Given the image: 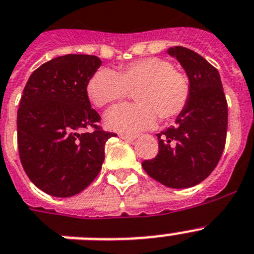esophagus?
Masks as SVG:
<instances>
[{
	"label": "esophagus",
	"mask_w": 254,
	"mask_h": 254,
	"mask_svg": "<svg viewBox=\"0 0 254 254\" xmlns=\"http://www.w3.org/2000/svg\"><path fill=\"white\" fill-rule=\"evenodd\" d=\"M119 137L123 138V140H126V141H135L136 138H137V136H136V135H126V133H121V135H119Z\"/></svg>",
	"instance_id": "obj_1"
}]
</instances>
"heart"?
Returning <instances> with one entry per match:
<instances>
[{"label": "heart", "mask_w": 254, "mask_h": 254, "mask_svg": "<svg viewBox=\"0 0 254 254\" xmlns=\"http://www.w3.org/2000/svg\"><path fill=\"white\" fill-rule=\"evenodd\" d=\"M135 91L137 104L110 110L105 117L109 128L135 133L157 125L158 117L170 121L185 109L190 82L184 73L159 58H148L126 65L118 71L101 68L88 79L86 92L97 108L114 105Z\"/></svg>", "instance_id": "heart-1"}]
</instances>
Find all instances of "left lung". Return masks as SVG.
<instances>
[{
	"label": "left lung",
	"mask_w": 254,
	"mask_h": 254,
	"mask_svg": "<svg viewBox=\"0 0 254 254\" xmlns=\"http://www.w3.org/2000/svg\"><path fill=\"white\" fill-rule=\"evenodd\" d=\"M190 82V97L176 126L158 133L159 153L142 162L151 179L172 189L198 185L216 168L225 148L227 103L220 73L192 50L168 49Z\"/></svg>",
	"instance_id": "left-lung-1"
}]
</instances>
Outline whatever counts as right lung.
I'll return each mask as SVG.
<instances>
[{
	"label": "right lung",
	"instance_id": "right-lung-1",
	"mask_svg": "<svg viewBox=\"0 0 254 254\" xmlns=\"http://www.w3.org/2000/svg\"><path fill=\"white\" fill-rule=\"evenodd\" d=\"M94 55H64L37 68L18 110V148L29 180L46 194L68 198L99 175L105 142L114 133L96 125L86 86L100 68ZM84 128H94L83 132Z\"/></svg>",
	"mask_w": 254,
	"mask_h": 254
}]
</instances>
